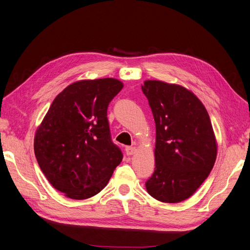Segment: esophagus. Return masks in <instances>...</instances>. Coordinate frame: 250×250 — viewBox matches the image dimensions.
I'll return each instance as SVG.
<instances>
[{
  "label": "esophagus",
  "instance_id": "34e87169",
  "mask_svg": "<svg viewBox=\"0 0 250 250\" xmlns=\"http://www.w3.org/2000/svg\"><path fill=\"white\" fill-rule=\"evenodd\" d=\"M135 151H136V148H135V147L129 146V147L125 148V153H126L127 155H133V154L135 153Z\"/></svg>",
  "mask_w": 250,
  "mask_h": 250
}]
</instances>
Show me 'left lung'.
<instances>
[{"label": "left lung", "mask_w": 250, "mask_h": 250, "mask_svg": "<svg viewBox=\"0 0 250 250\" xmlns=\"http://www.w3.org/2000/svg\"><path fill=\"white\" fill-rule=\"evenodd\" d=\"M155 121V168L146 188L162 202L189 198L210 175L217 145L206 107L184 87L161 81L142 85Z\"/></svg>", "instance_id": "1"}]
</instances>
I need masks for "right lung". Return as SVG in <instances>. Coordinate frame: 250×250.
Returning a JSON list of instances; mask_svg holds the SVG:
<instances>
[{
	"mask_svg": "<svg viewBox=\"0 0 250 250\" xmlns=\"http://www.w3.org/2000/svg\"><path fill=\"white\" fill-rule=\"evenodd\" d=\"M123 87L112 78L69 85L38 127L34 141L38 165L53 188L69 198L100 193L123 161L107 120L108 104Z\"/></svg>",
	"mask_w": 250,
	"mask_h": 250,
	"instance_id": "obj_1",
	"label": "right lung"
}]
</instances>
